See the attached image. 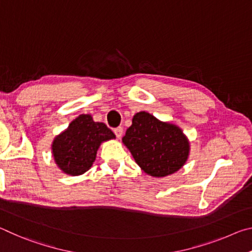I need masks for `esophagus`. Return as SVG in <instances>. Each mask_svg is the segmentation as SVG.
<instances>
[{"instance_id": "esophagus-1", "label": "esophagus", "mask_w": 252, "mask_h": 252, "mask_svg": "<svg viewBox=\"0 0 252 252\" xmlns=\"http://www.w3.org/2000/svg\"><path fill=\"white\" fill-rule=\"evenodd\" d=\"M113 132H114V134H116L117 138H121V135H122V133H123V129H122V126L114 127V129H113Z\"/></svg>"}]
</instances>
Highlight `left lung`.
Returning a JSON list of instances; mask_svg holds the SVG:
<instances>
[{"label": "left lung", "instance_id": "left-lung-1", "mask_svg": "<svg viewBox=\"0 0 252 252\" xmlns=\"http://www.w3.org/2000/svg\"><path fill=\"white\" fill-rule=\"evenodd\" d=\"M136 163L152 177L178 171L189 155V142L178 126L161 122L148 112H139L122 139Z\"/></svg>", "mask_w": 252, "mask_h": 252}]
</instances>
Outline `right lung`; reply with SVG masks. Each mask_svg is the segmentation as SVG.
I'll list each match as a JSON object with an SVG mask.
<instances>
[{"instance_id": "obj_1", "label": "right lung", "mask_w": 252, "mask_h": 252, "mask_svg": "<svg viewBox=\"0 0 252 252\" xmlns=\"http://www.w3.org/2000/svg\"><path fill=\"white\" fill-rule=\"evenodd\" d=\"M113 138L116 135L104 123L94 122L89 114H81L54 140V160L63 172L79 176L91 168L100 143Z\"/></svg>"}]
</instances>
